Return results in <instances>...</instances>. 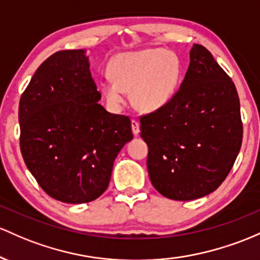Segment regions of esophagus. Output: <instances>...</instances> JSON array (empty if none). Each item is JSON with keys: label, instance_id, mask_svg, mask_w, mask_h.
<instances>
[{"label": "esophagus", "instance_id": "obj_1", "mask_svg": "<svg viewBox=\"0 0 260 260\" xmlns=\"http://www.w3.org/2000/svg\"><path fill=\"white\" fill-rule=\"evenodd\" d=\"M131 129H133V134L135 136H138L140 134V122L138 120H135V119L131 120Z\"/></svg>", "mask_w": 260, "mask_h": 260}]
</instances>
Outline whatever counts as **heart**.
Returning a JSON list of instances; mask_svg holds the SVG:
<instances>
[{
    "instance_id": "1",
    "label": "heart",
    "mask_w": 260,
    "mask_h": 260,
    "mask_svg": "<svg viewBox=\"0 0 260 260\" xmlns=\"http://www.w3.org/2000/svg\"><path fill=\"white\" fill-rule=\"evenodd\" d=\"M112 81L102 84V92L113 107H120L125 92L131 93L134 107L142 113L162 109L173 99L182 80V62L166 49L120 54L109 65Z\"/></svg>"
}]
</instances>
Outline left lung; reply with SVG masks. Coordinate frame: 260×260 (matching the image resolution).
Returning a JSON list of instances; mask_svg holds the SVG:
<instances>
[{
  "label": "left lung",
  "mask_w": 260,
  "mask_h": 260,
  "mask_svg": "<svg viewBox=\"0 0 260 260\" xmlns=\"http://www.w3.org/2000/svg\"><path fill=\"white\" fill-rule=\"evenodd\" d=\"M140 122L151 183L172 200L199 199L216 190L241 150L237 89L199 44L191 48L188 71L173 99Z\"/></svg>",
  "instance_id": "obj_1"
}]
</instances>
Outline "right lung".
Returning a JSON list of instances; mask_svg holds the SVG:
<instances>
[{"instance_id": "1", "label": "right lung", "mask_w": 260, "mask_h": 260, "mask_svg": "<svg viewBox=\"0 0 260 260\" xmlns=\"http://www.w3.org/2000/svg\"><path fill=\"white\" fill-rule=\"evenodd\" d=\"M99 99L82 49L48 57L20 97L23 159L43 190L62 203L101 197L116 156L133 139L129 116L107 112Z\"/></svg>"}]
</instances>
